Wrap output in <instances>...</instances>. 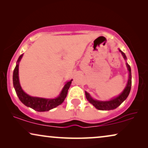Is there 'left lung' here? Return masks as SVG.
I'll return each instance as SVG.
<instances>
[{
	"label": "left lung",
	"mask_w": 148,
	"mask_h": 148,
	"mask_svg": "<svg viewBox=\"0 0 148 148\" xmlns=\"http://www.w3.org/2000/svg\"><path fill=\"white\" fill-rule=\"evenodd\" d=\"M119 51L121 52L122 55L123 56L125 59H127L126 56H125V53L121 51V50H119ZM127 68H128L129 70V80L128 82H127V86L125 87V90L122 92V94L119 95L118 97L115 98L112 100L110 101H105V102H102V101H98L94 100L91 98L90 94H88V92L86 93V97L89 102H90L91 104L94 105V106L96 107L97 109L101 110H113V109L116 108L117 107L120 106V105L122 104V103L124 102L127 99V97H128L129 93H130L131 88V67L129 65V64L127 63Z\"/></svg>",
	"instance_id": "1"
}]
</instances>
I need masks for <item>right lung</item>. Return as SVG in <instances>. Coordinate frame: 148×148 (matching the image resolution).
I'll use <instances>...</instances> for the list:
<instances>
[{
    "label": "right lung",
    "instance_id": "1",
    "mask_svg": "<svg viewBox=\"0 0 148 148\" xmlns=\"http://www.w3.org/2000/svg\"><path fill=\"white\" fill-rule=\"evenodd\" d=\"M22 56H23V54H21L19 57V58H18L17 64H16L15 69H14L13 76L14 88H15L16 94H17V96L19 97L21 102L23 104H25V106L30 107V108H33L34 110L38 111V112L48 111L52 108H55L56 106H58V105L61 104L66 97L68 90L70 88V86L71 84V82L73 79L71 80L70 82H66L65 86H64L63 89H62L61 93H60V96L56 98L46 99L38 98V97L30 96L23 92L19 84V63L21 59Z\"/></svg>",
    "mask_w": 148,
    "mask_h": 148
}]
</instances>
